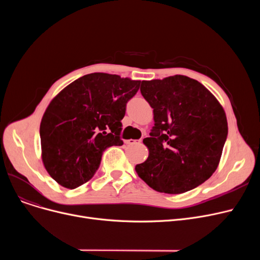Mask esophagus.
<instances>
[{
    "label": "esophagus",
    "instance_id": "1",
    "mask_svg": "<svg viewBox=\"0 0 260 260\" xmlns=\"http://www.w3.org/2000/svg\"><path fill=\"white\" fill-rule=\"evenodd\" d=\"M137 142H139V141H138V140H134V139L125 140V143H126V144H135V143H137Z\"/></svg>",
    "mask_w": 260,
    "mask_h": 260
}]
</instances>
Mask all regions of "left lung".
Returning <instances> with one entry per match:
<instances>
[{
  "instance_id": "8db88e82",
  "label": "left lung",
  "mask_w": 260,
  "mask_h": 260,
  "mask_svg": "<svg viewBox=\"0 0 260 260\" xmlns=\"http://www.w3.org/2000/svg\"><path fill=\"white\" fill-rule=\"evenodd\" d=\"M140 91L153 108L155 126L143 139L147 159L135 167L160 193L181 194L216 171L228 136L222 105L197 80L176 75L142 81Z\"/></svg>"
}]
</instances>
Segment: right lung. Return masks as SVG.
<instances>
[{
  "label": "right lung",
  "instance_id": "right-lung-1",
  "mask_svg": "<svg viewBox=\"0 0 260 260\" xmlns=\"http://www.w3.org/2000/svg\"><path fill=\"white\" fill-rule=\"evenodd\" d=\"M140 81L118 75H85L54 97L41 120L43 165L66 188L87 182L106 147L122 145L121 120Z\"/></svg>",
  "mask_w": 260,
  "mask_h": 260
}]
</instances>
